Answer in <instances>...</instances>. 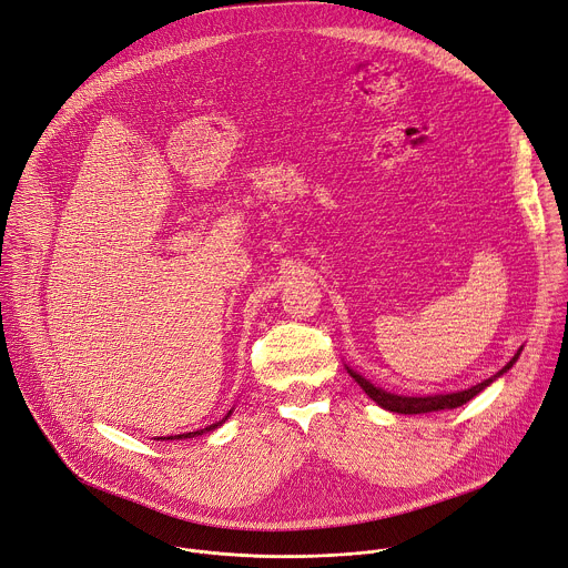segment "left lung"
<instances>
[{"instance_id":"8db88e82","label":"left lung","mask_w":568,"mask_h":568,"mask_svg":"<svg viewBox=\"0 0 568 568\" xmlns=\"http://www.w3.org/2000/svg\"><path fill=\"white\" fill-rule=\"evenodd\" d=\"M521 349H524V347H519L517 354H515L506 365H503L496 374H491L489 379H485V382H480V384H476V386H471V388H467V390L443 393V395H426V397H406V395L388 393V390H384V388H379V386H374L372 382H367L363 374L354 372L349 365H345V369L349 372L352 379L365 390V395H367L376 406H382V408H386V410H390V413H399V415H422V413H433V410H449V408H458V406L467 404V402L474 399L478 393H483L487 386H491V384L498 379V376L506 374V372L517 363V358L521 356Z\"/></svg>"}]
</instances>
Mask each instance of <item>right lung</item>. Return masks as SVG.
I'll return each instance as SVG.
<instances>
[{"instance_id": "1", "label": "right lung", "mask_w": 568, "mask_h": 568, "mask_svg": "<svg viewBox=\"0 0 568 568\" xmlns=\"http://www.w3.org/2000/svg\"><path fill=\"white\" fill-rule=\"evenodd\" d=\"M232 415V410H227V415L221 419V422H216V424H210V426H205V428H201V430H192V433H182V435H166V437H155V439H184V437H199V435H203V433H207V430H214V428H219V426H223L225 422H227V417Z\"/></svg>"}]
</instances>
